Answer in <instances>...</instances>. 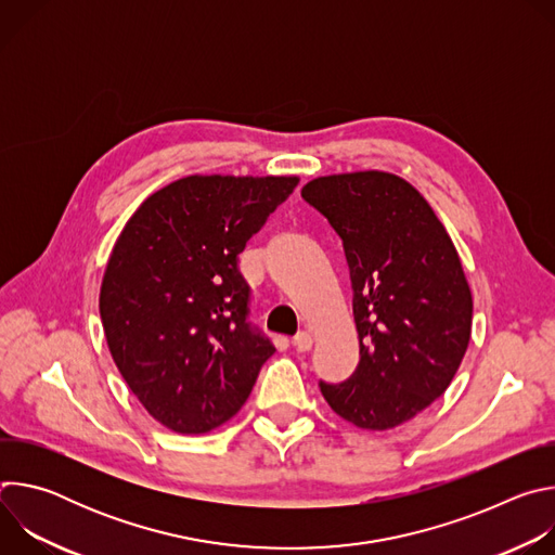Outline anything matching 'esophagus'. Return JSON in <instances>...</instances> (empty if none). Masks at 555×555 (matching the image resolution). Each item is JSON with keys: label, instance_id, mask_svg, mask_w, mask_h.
<instances>
[{"label": "esophagus", "instance_id": "esophagus-1", "mask_svg": "<svg viewBox=\"0 0 555 555\" xmlns=\"http://www.w3.org/2000/svg\"><path fill=\"white\" fill-rule=\"evenodd\" d=\"M294 347L298 351H309L313 347V336L309 332H300L294 336Z\"/></svg>", "mask_w": 555, "mask_h": 555}]
</instances>
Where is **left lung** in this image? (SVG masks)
I'll use <instances>...</instances> for the list:
<instances>
[{
	"mask_svg": "<svg viewBox=\"0 0 555 555\" xmlns=\"http://www.w3.org/2000/svg\"><path fill=\"white\" fill-rule=\"evenodd\" d=\"M302 199L340 234L360 362L321 384L330 406L362 430L400 426L446 392L472 336V292L424 195L395 173L353 171L307 182Z\"/></svg>",
	"mask_w": 555,
	"mask_h": 555,
	"instance_id": "1",
	"label": "left lung"
}]
</instances>
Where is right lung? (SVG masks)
Returning a JSON list of instances; mask_svg holds the SVG:
<instances>
[{
  "instance_id": "right-lung-1",
  "label": "right lung",
  "mask_w": 555,
  "mask_h": 555,
  "mask_svg": "<svg viewBox=\"0 0 555 555\" xmlns=\"http://www.w3.org/2000/svg\"><path fill=\"white\" fill-rule=\"evenodd\" d=\"M298 176H189L149 195L109 255L99 309L109 353L146 413L204 435L240 413L274 353L253 332L236 257Z\"/></svg>"
}]
</instances>
